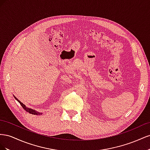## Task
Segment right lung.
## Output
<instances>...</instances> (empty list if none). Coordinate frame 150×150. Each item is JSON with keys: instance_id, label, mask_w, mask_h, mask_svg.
I'll use <instances>...</instances> for the list:
<instances>
[{"instance_id": "1", "label": "right lung", "mask_w": 150, "mask_h": 150, "mask_svg": "<svg viewBox=\"0 0 150 150\" xmlns=\"http://www.w3.org/2000/svg\"><path fill=\"white\" fill-rule=\"evenodd\" d=\"M14 98L16 99V100L19 102L20 104H21V105L22 106V107L23 108L24 110L26 111H28V112H29V113H31V114H34V115H39L40 113L39 112H37L36 111H34L33 110H32V109H30V108H28V107H26L25 106V105H24V104H23V103H22L19 99H18L16 96H14ZM40 115H41V113H40Z\"/></svg>"}]
</instances>
